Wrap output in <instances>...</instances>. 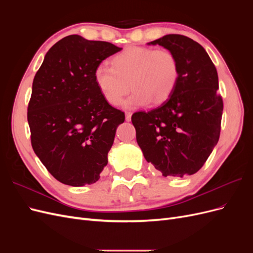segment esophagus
I'll return each instance as SVG.
<instances>
[{
  "label": "esophagus",
  "instance_id": "1",
  "mask_svg": "<svg viewBox=\"0 0 253 253\" xmlns=\"http://www.w3.org/2000/svg\"><path fill=\"white\" fill-rule=\"evenodd\" d=\"M131 118H132V113L131 112H126V120L131 121Z\"/></svg>",
  "mask_w": 253,
  "mask_h": 253
}]
</instances>
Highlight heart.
<instances>
[{"label": "heart", "mask_w": 253, "mask_h": 253, "mask_svg": "<svg viewBox=\"0 0 253 253\" xmlns=\"http://www.w3.org/2000/svg\"><path fill=\"white\" fill-rule=\"evenodd\" d=\"M178 76L173 52L150 47L126 49L114 57L112 66L99 64L94 74L98 89L112 105H119L131 86L133 93L126 102L128 108L165 102L172 95Z\"/></svg>", "instance_id": "obj_1"}]
</instances>
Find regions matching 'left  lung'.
I'll return each mask as SVG.
<instances>
[{
  "label": "left lung",
  "instance_id": "8db88e82",
  "mask_svg": "<svg viewBox=\"0 0 253 253\" xmlns=\"http://www.w3.org/2000/svg\"><path fill=\"white\" fill-rule=\"evenodd\" d=\"M160 45L177 59L179 76L169 99L132 116L143 156L167 176L196 173L217 144L223 99L218 76L201 44L181 35H166L148 43Z\"/></svg>",
  "mask_w": 253,
  "mask_h": 253
}]
</instances>
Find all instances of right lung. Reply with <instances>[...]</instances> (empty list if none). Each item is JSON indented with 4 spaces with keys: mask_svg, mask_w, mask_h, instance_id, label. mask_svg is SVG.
<instances>
[{
    "mask_svg": "<svg viewBox=\"0 0 253 253\" xmlns=\"http://www.w3.org/2000/svg\"><path fill=\"white\" fill-rule=\"evenodd\" d=\"M121 49L67 36L47 51L35 76L27 109L32 145L47 171L64 185H91L108 165L125 113L102 97L94 74Z\"/></svg>",
    "mask_w": 253,
    "mask_h": 253,
    "instance_id": "1",
    "label": "right lung"
}]
</instances>
